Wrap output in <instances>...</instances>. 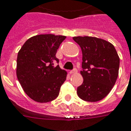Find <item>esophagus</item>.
I'll list each match as a JSON object with an SVG mask.
<instances>
[{"label":"esophagus","mask_w":131,"mask_h":131,"mask_svg":"<svg viewBox=\"0 0 131 131\" xmlns=\"http://www.w3.org/2000/svg\"><path fill=\"white\" fill-rule=\"evenodd\" d=\"M77 72V70H76V68H74L72 70H71L70 72V74H75V73H76Z\"/></svg>","instance_id":"esophagus-1"}]
</instances>
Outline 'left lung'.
<instances>
[{
	"label": "left lung",
	"mask_w": 131,
	"mask_h": 131,
	"mask_svg": "<svg viewBox=\"0 0 131 131\" xmlns=\"http://www.w3.org/2000/svg\"><path fill=\"white\" fill-rule=\"evenodd\" d=\"M82 53L83 82L77 88L80 99L89 102L103 99L114 86L118 76L120 59L114 45L91 36H75Z\"/></svg>",
	"instance_id": "8db88e82"
}]
</instances>
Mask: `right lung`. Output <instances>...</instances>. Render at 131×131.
Listing matches in <instances>:
<instances>
[{"instance_id":"obj_1","label":"right lung","mask_w":131,"mask_h":131,"mask_svg":"<svg viewBox=\"0 0 131 131\" xmlns=\"http://www.w3.org/2000/svg\"><path fill=\"white\" fill-rule=\"evenodd\" d=\"M65 36L40 34L26 40L17 58V76L24 92L39 103L56 99L67 72L55 66V55Z\"/></svg>"}]
</instances>
